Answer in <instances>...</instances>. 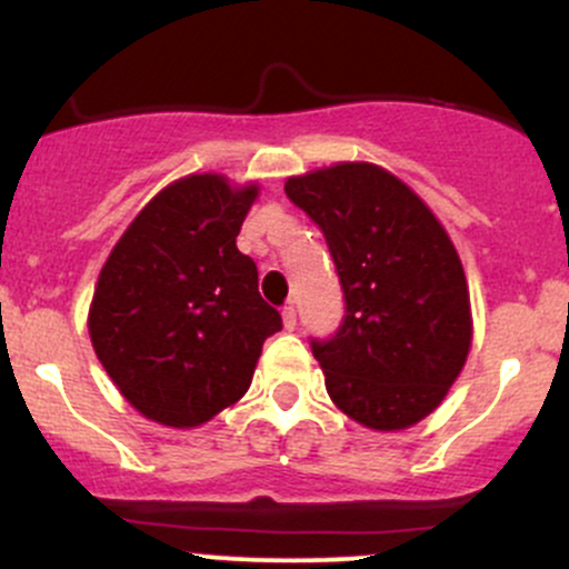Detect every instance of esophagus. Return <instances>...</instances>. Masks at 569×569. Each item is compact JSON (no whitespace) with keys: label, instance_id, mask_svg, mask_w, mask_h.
Returning <instances> with one entry per match:
<instances>
[{"label":"esophagus","instance_id":"34e87169","mask_svg":"<svg viewBox=\"0 0 569 569\" xmlns=\"http://www.w3.org/2000/svg\"><path fill=\"white\" fill-rule=\"evenodd\" d=\"M296 320H298V315H296V307H284L282 309V322H284V328L287 331H292V328H296Z\"/></svg>","mask_w":569,"mask_h":569}]
</instances>
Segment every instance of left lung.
Here are the masks:
<instances>
[{"mask_svg":"<svg viewBox=\"0 0 569 569\" xmlns=\"http://www.w3.org/2000/svg\"><path fill=\"white\" fill-rule=\"evenodd\" d=\"M284 192L326 233L347 315L311 341L326 390L371 431H405L445 401L472 347V303L448 230L399 176L336 162Z\"/></svg>","mask_w":569,"mask_h":569,"instance_id":"1","label":"left lung"}]
</instances>
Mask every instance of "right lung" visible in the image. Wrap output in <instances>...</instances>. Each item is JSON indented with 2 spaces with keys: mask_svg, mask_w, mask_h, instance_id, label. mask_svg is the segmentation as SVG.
<instances>
[{
  "mask_svg": "<svg viewBox=\"0 0 569 569\" xmlns=\"http://www.w3.org/2000/svg\"><path fill=\"white\" fill-rule=\"evenodd\" d=\"M260 184L189 173L160 189L121 233L89 307L102 369L143 418L198 429L252 385L282 317L258 292L236 236Z\"/></svg>",
  "mask_w": 569,
  "mask_h": 569,
  "instance_id": "1",
  "label": "right lung"
}]
</instances>
